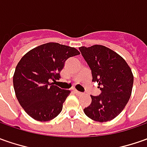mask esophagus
I'll list each match as a JSON object with an SVG mask.
<instances>
[{"mask_svg": "<svg viewBox=\"0 0 147 147\" xmlns=\"http://www.w3.org/2000/svg\"><path fill=\"white\" fill-rule=\"evenodd\" d=\"M74 93L76 94V95H78V96H80V95H82V94H83L82 93H81V92H79L78 90H76V89L74 90Z\"/></svg>", "mask_w": 147, "mask_h": 147, "instance_id": "1", "label": "esophagus"}]
</instances>
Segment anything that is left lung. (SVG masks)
<instances>
[{
    "mask_svg": "<svg viewBox=\"0 0 147 147\" xmlns=\"http://www.w3.org/2000/svg\"><path fill=\"white\" fill-rule=\"evenodd\" d=\"M79 49L91 69L92 81L98 82L101 90L98 96L91 95L92 102L84 112L98 122L111 120L130 98L134 84L131 68L120 55L106 46L94 45Z\"/></svg>",
    "mask_w": 147,
    "mask_h": 147,
    "instance_id": "obj_1",
    "label": "left lung"
}]
</instances>
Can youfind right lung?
<instances>
[{
	"label": "right lung",
	"instance_id": "add662e5",
	"mask_svg": "<svg viewBox=\"0 0 147 147\" xmlns=\"http://www.w3.org/2000/svg\"><path fill=\"white\" fill-rule=\"evenodd\" d=\"M79 54L73 47L49 42L31 49L21 58L13 74V89L28 115L45 122L59 115L70 90L50 81L59 80L66 60Z\"/></svg>",
	"mask_w": 147,
	"mask_h": 147
}]
</instances>
